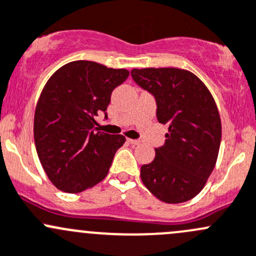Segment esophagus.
I'll return each mask as SVG.
<instances>
[{
    "instance_id": "34e87169",
    "label": "esophagus",
    "mask_w": 256,
    "mask_h": 256,
    "mask_svg": "<svg viewBox=\"0 0 256 256\" xmlns=\"http://www.w3.org/2000/svg\"><path fill=\"white\" fill-rule=\"evenodd\" d=\"M128 144H140V141L138 140H132V138H128Z\"/></svg>"
}]
</instances>
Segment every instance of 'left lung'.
<instances>
[{
  "label": "left lung",
  "mask_w": 256,
  "mask_h": 256,
  "mask_svg": "<svg viewBox=\"0 0 256 256\" xmlns=\"http://www.w3.org/2000/svg\"><path fill=\"white\" fill-rule=\"evenodd\" d=\"M131 76L157 100V119L168 125L164 146L141 166L144 186L160 201L180 204L195 198L211 176L222 137L218 108L205 83L176 67L134 68Z\"/></svg>",
  "instance_id": "1"
}]
</instances>
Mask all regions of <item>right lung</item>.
<instances>
[{
  "label": "right lung",
  "mask_w": 256,
  "mask_h": 256,
  "mask_svg": "<svg viewBox=\"0 0 256 256\" xmlns=\"http://www.w3.org/2000/svg\"><path fill=\"white\" fill-rule=\"evenodd\" d=\"M128 74L125 68L72 61L42 88L34 114V141L45 173L61 192H80L108 176L126 138L96 132L94 118L106 112L112 92Z\"/></svg>",
  "instance_id": "1"
}]
</instances>
